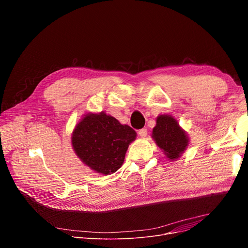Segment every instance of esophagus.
Returning a JSON list of instances; mask_svg holds the SVG:
<instances>
[{
	"label": "esophagus",
	"instance_id": "obj_1",
	"mask_svg": "<svg viewBox=\"0 0 248 248\" xmlns=\"http://www.w3.org/2000/svg\"><path fill=\"white\" fill-rule=\"evenodd\" d=\"M138 134L140 137H146L147 136V128H141L138 131Z\"/></svg>",
	"mask_w": 248,
	"mask_h": 248
}]
</instances>
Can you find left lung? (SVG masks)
Returning a JSON list of instances; mask_svg holds the SVG:
<instances>
[{
  "mask_svg": "<svg viewBox=\"0 0 248 248\" xmlns=\"http://www.w3.org/2000/svg\"><path fill=\"white\" fill-rule=\"evenodd\" d=\"M156 144L170 161L182 156L188 146V136L180 126L178 121L170 115H160L152 131Z\"/></svg>",
  "mask_w": 248,
  "mask_h": 248,
  "instance_id": "1",
  "label": "left lung"
}]
</instances>
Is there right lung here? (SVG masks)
<instances>
[{"label":"right lung","instance_id":"add662e5","mask_svg":"<svg viewBox=\"0 0 248 248\" xmlns=\"http://www.w3.org/2000/svg\"><path fill=\"white\" fill-rule=\"evenodd\" d=\"M136 132L104 112L88 113L76 125L72 135L78 157L91 170L102 174L116 172L123 165L128 145Z\"/></svg>","mask_w":248,"mask_h":248}]
</instances>
